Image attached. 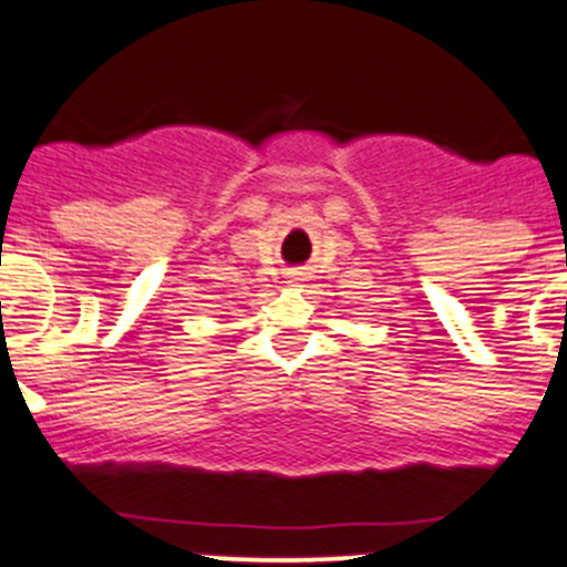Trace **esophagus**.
I'll return each mask as SVG.
<instances>
[{"label":"esophagus","mask_w":567,"mask_h":567,"mask_svg":"<svg viewBox=\"0 0 567 567\" xmlns=\"http://www.w3.org/2000/svg\"><path fill=\"white\" fill-rule=\"evenodd\" d=\"M288 279L290 282H305V279H308V274L301 271V268H293V271H288Z\"/></svg>","instance_id":"esophagus-1"}]
</instances>
